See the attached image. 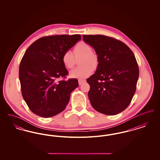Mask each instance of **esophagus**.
I'll return each mask as SVG.
<instances>
[{"label":"esophagus","mask_w":160,"mask_h":160,"mask_svg":"<svg viewBox=\"0 0 160 160\" xmlns=\"http://www.w3.org/2000/svg\"><path fill=\"white\" fill-rule=\"evenodd\" d=\"M85 82H86V81L83 80H78V84H79V85L80 86V85H82V84H83Z\"/></svg>","instance_id":"34e87169"}]
</instances>
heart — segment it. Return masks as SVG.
<instances>
[{
  "mask_svg": "<svg viewBox=\"0 0 160 160\" xmlns=\"http://www.w3.org/2000/svg\"><path fill=\"white\" fill-rule=\"evenodd\" d=\"M74 56L70 52L63 54L62 61L66 68H73L76 61L80 58L78 62L79 67L72 70L69 75L72 78L84 79L89 76L92 72V69L97 68L99 59L97 54L92 52L91 46L86 42L82 41L78 43L73 49Z\"/></svg>",
  "mask_w": 160,
  "mask_h": 160,
  "instance_id": "obj_1",
  "label": "heart"
}]
</instances>
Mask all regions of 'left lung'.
<instances>
[{
	"instance_id": "left-lung-1",
	"label": "left lung",
	"mask_w": 160,
	"mask_h": 160,
	"mask_svg": "<svg viewBox=\"0 0 160 160\" xmlns=\"http://www.w3.org/2000/svg\"><path fill=\"white\" fill-rule=\"evenodd\" d=\"M98 55L99 63L86 81L93 108L107 115L118 114L129 106L136 90L139 69L135 56L122 41L102 35H83Z\"/></svg>"
}]
</instances>
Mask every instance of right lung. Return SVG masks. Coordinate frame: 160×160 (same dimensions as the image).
I'll return each mask as SVG.
<instances>
[{"mask_svg":"<svg viewBox=\"0 0 160 160\" xmlns=\"http://www.w3.org/2000/svg\"><path fill=\"white\" fill-rule=\"evenodd\" d=\"M80 39V35L44 37L26 51L20 64L19 79L23 99L33 113L50 118L65 109L78 83L76 78L58 81L68 74L62 57Z\"/></svg>","mask_w":160,"mask_h":160,"instance_id":"right-lung-1","label":"right lung"}]
</instances>
